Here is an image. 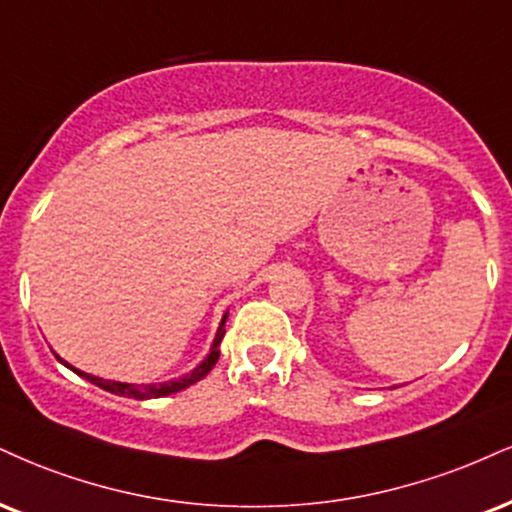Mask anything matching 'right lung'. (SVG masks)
<instances>
[{"instance_id": "obj_1", "label": "right lung", "mask_w": 512, "mask_h": 512, "mask_svg": "<svg viewBox=\"0 0 512 512\" xmlns=\"http://www.w3.org/2000/svg\"><path fill=\"white\" fill-rule=\"evenodd\" d=\"M226 317H229V312H224V317H221V324L217 329V336H214V343L212 348H209V353L205 360L197 365L193 372L183 374V377L178 379H171V381H164V384H126V381H112V379H102V377H95V374H88V372H80V369H76L73 365H69L66 360H61V357L57 355V360L61 362L64 367H69L71 372H76L78 377L88 379L90 384L100 386V389L109 391V393H116V396H126V398H135V400H147V398H162V396H171V393H178L183 389H188L190 384H195V381L205 379L209 372H212V367L217 365L219 360V346H221V338H224L226 334Z\"/></svg>"}]
</instances>
